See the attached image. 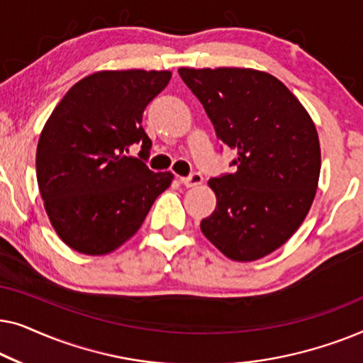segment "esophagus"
<instances>
[{"label":"esophagus","instance_id":"34e87169","mask_svg":"<svg viewBox=\"0 0 363 363\" xmlns=\"http://www.w3.org/2000/svg\"><path fill=\"white\" fill-rule=\"evenodd\" d=\"M180 182L185 186H188V188H190V186H198L203 182V175H201L200 172H191L188 177H182Z\"/></svg>","mask_w":363,"mask_h":363}]
</instances>
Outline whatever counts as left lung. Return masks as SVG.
<instances>
[{"label":"left lung","mask_w":363,"mask_h":363,"mask_svg":"<svg viewBox=\"0 0 363 363\" xmlns=\"http://www.w3.org/2000/svg\"><path fill=\"white\" fill-rule=\"evenodd\" d=\"M236 170L208 182L216 208L201 231L223 255L255 261L284 245L315 196L320 147L314 122L289 89L255 69H178Z\"/></svg>","instance_id":"8db88e82"}]
</instances>
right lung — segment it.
<instances>
[{"label": "right lung", "mask_w": 363, "mask_h": 363, "mask_svg": "<svg viewBox=\"0 0 363 363\" xmlns=\"http://www.w3.org/2000/svg\"><path fill=\"white\" fill-rule=\"evenodd\" d=\"M168 71H102L69 89L44 125L36 177L59 238L82 255H107L142 226L173 180L147 167L152 140L142 127ZM140 145L138 157L125 153Z\"/></svg>", "instance_id": "right-lung-1"}]
</instances>
